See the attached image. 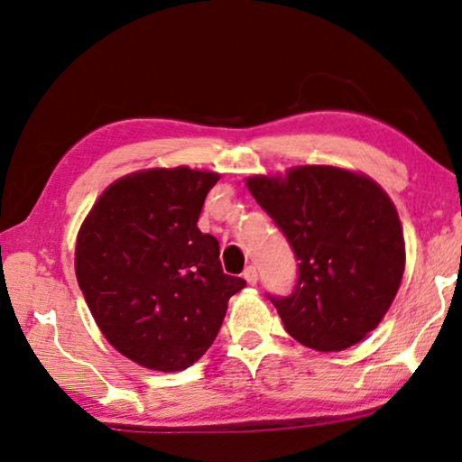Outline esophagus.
<instances>
[{
  "instance_id": "obj_1",
  "label": "esophagus",
  "mask_w": 462,
  "mask_h": 462,
  "mask_svg": "<svg viewBox=\"0 0 462 462\" xmlns=\"http://www.w3.org/2000/svg\"><path fill=\"white\" fill-rule=\"evenodd\" d=\"M242 276H245V281L248 284H256V281H258V273H256L254 266H246L245 273H242Z\"/></svg>"
}]
</instances>
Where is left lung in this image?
<instances>
[{"mask_svg": "<svg viewBox=\"0 0 462 462\" xmlns=\"http://www.w3.org/2000/svg\"><path fill=\"white\" fill-rule=\"evenodd\" d=\"M250 194L299 260L287 297L268 295L284 329L317 351H341L374 331L404 274V234L388 194L365 175L300 165L254 175Z\"/></svg>", "mask_w": 462, "mask_h": 462, "instance_id": "obj_1", "label": "left lung"}]
</instances>
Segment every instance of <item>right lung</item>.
<instances>
[{
	"label": "right lung",
	"mask_w": 462,
	"mask_h": 462,
	"mask_svg": "<svg viewBox=\"0 0 462 462\" xmlns=\"http://www.w3.org/2000/svg\"><path fill=\"white\" fill-rule=\"evenodd\" d=\"M217 180L189 167L125 175L80 226L74 268L90 313L119 354L149 370L196 364L246 287L224 274L220 245L198 228Z\"/></svg>",
	"instance_id": "right-lung-1"
}]
</instances>
